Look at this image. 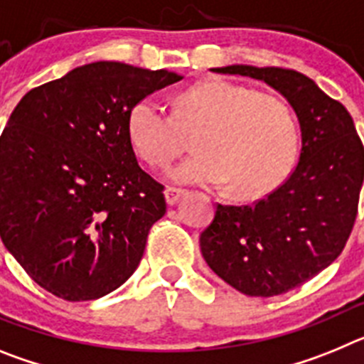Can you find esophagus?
Segmentation results:
<instances>
[{"label": "esophagus", "mask_w": 364, "mask_h": 364, "mask_svg": "<svg viewBox=\"0 0 364 364\" xmlns=\"http://www.w3.org/2000/svg\"><path fill=\"white\" fill-rule=\"evenodd\" d=\"M184 189H178V188H167L166 189V193H164V195H166V202L169 205H173V204H176V202H178V198L182 197V195H184Z\"/></svg>", "instance_id": "34e87169"}]
</instances>
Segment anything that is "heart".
Returning <instances> with one entry per match:
<instances>
[{"label":"heart","mask_w":364,"mask_h":364,"mask_svg":"<svg viewBox=\"0 0 364 364\" xmlns=\"http://www.w3.org/2000/svg\"><path fill=\"white\" fill-rule=\"evenodd\" d=\"M133 149L151 167H167L193 136L197 154L171 171L180 184L230 182L237 197L264 195L282 182L297 156V122L284 100L247 85L205 80L180 92L169 112L140 100L127 122Z\"/></svg>","instance_id":"obj_1"}]
</instances>
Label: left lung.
Returning a JSON list of instances; mask_svg holds the SVG:
<instances>
[{
    "mask_svg": "<svg viewBox=\"0 0 364 364\" xmlns=\"http://www.w3.org/2000/svg\"><path fill=\"white\" fill-rule=\"evenodd\" d=\"M268 83L294 107L301 154L291 175L247 205L217 204L200 252L222 281L250 297H273L315 277L341 255L358 217L364 147L350 112L317 83L281 67L211 69Z\"/></svg>",
    "mask_w": 364,
    "mask_h": 364,
    "instance_id": "obj_1",
    "label": "left lung"
}]
</instances>
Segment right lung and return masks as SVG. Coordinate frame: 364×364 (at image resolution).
<instances>
[{
    "label": "right lung",
    "instance_id": "right-lung-1",
    "mask_svg": "<svg viewBox=\"0 0 364 364\" xmlns=\"http://www.w3.org/2000/svg\"><path fill=\"white\" fill-rule=\"evenodd\" d=\"M182 80L120 62L76 67L21 98L0 136V237L34 282L65 301L117 290L166 213L138 166L127 122Z\"/></svg>",
    "mask_w": 364,
    "mask_h": 364
}]
</instances>
